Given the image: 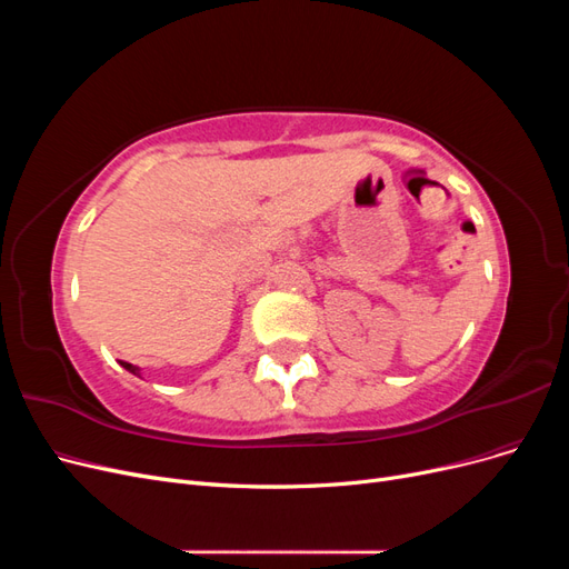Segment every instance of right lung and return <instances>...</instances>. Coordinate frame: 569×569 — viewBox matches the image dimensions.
I'll return each mask as SVG.
<instances>
[{
  "mask_svg": "<svg viewBox=\"0 0 569 569\" xmlns=\"http://www.w3.org/2000/svg\"><path fill=\"white\" fill-rule=\"evenodd\" d=\"M123 368H126V370H130L132 375H140V370H137V366H132V363H123Z\"/></svg>",
  "mask_w": 569,
  "mask_h": 569,
  "instance_id": "1",
  "label": "right lung"
}]
</instances>
